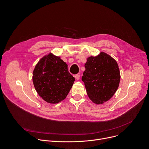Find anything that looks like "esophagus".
Returning a JSON list of instances; mask_svg holds the SVG:
<instances>
[{
    "label": "esophagus",
    "mask_w": 149,
    "mask_h": 149,
    "mask_svg": "<svg viewBox=\"0 0 149 149\" xmlns=\"http://www.w3.org/2000/svg\"><path fill=\"white\" fill-rule=\"evenodd\" d=\"M74 77L75 78V79H77V80H78L79 79V77H80V75H79V74H76V75H75V76H74Z\"/></svg>",
    "instance_id": "1"
}]
</instances>
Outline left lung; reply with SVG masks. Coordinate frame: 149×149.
<instances>
[{
  "instance_id": "1",
  "label": "left lung",
  "mask_w": 149,
  "mask_h": 149,
  "mask_svg": "<svg viewBox=\"0 0 149 149\" xmlns=\"http://www.w3.org/2000/svg\"><path fill=\"white\" fill-rule=\"evenodd\" d=\"M82 81L87 95L96 104L109 101L117 90L120 74L117 61L104 52L90 56L85 64Z\"/></svg>"
}]
</instances>
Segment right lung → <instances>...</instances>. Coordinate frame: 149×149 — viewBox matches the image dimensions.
I'll use <instances>...</instances> for the list:
<instances>
[{"instance_id": "obj_1", "label": "right lung", "mask_w": 149, "mask_h": 149, "mask_svg": "<svg viewBox=\"0 0 149 149\" xmlns=\"http://www.w3.org/2000/svg\"><path fill=\"white\" fill-rule=\"evenodd\" d=\"M32 81L42 99L50 104H56L67 97L75 78L69 72L67 63L59 56L49 53L36 63Z\"/></svg>"}]
</instances>
